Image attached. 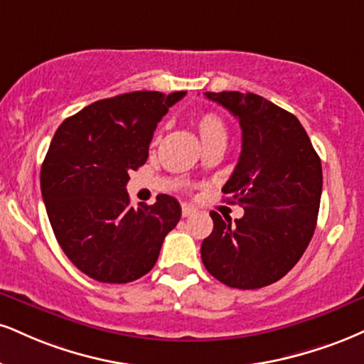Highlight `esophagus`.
Wrapping results in <instances>:
<instances>
[{
	"label": "esophagus",
	"instance_id": "34e87169",
	"mask_svg": "<svg viewBox=\"0 0 364 364\" xmlns=\"http://www.w3.org/2000/svg\"><path fill=\"white\" fill-rule=\"evenodd\" d=\"M198 212V210H196L195 207H191V205H183L181 207V215L185 217V218H188V217H191V215H195V213Z\"/></svg>",
	"mask_w": 364,
	"mask_h": 364
}]
</instances>
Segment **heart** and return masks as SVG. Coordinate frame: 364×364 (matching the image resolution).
Masks as SVG:
<instances>
[{
    "mask_svg": "<svg viewBox=\"0 0 364 364\" xmlns=\"http://www.w3.org/2000/svg\"><path fill=\"white\" fill-rule=\"evenodd\" d=\"M195 125L205 149L212 146H225L227 137H229V130H227L224 118L218 117L217 113H201V115L196 117Z\"/></svg>",
    "mask_w": 364,
    "mask_h": 364,
    "instance_id": "heart-1",
    "label": "heart"
}]
</instances>
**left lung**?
Returning <instances> with one entry per match:
<instances>
[{
    "instance_id": "left-lung-1",
    "label": "left lung",
    "mask_w": 364,
    "mask_h": 364,
    "mask_svg": "<svg viewBox=\"0 0 364 364\" xmlns=\"http://www.w3.org/2000/svg\"><path fill=\"white\" fill-rule=\"evenodd\" d=\"M242 129V151L222 188L244 208L230 220L210 212L213 230L201 261L230 288L256 290L282 279L299 262L317 225L322 166L299 118L259 95L205 93Z\"/></svg>"
}]
</instances>
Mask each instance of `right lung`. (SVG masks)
Masks as SVG:
<instances>
[{"label": "right lung", "mask_w": 364, "mask_h": 364, "mask_svg": "<svg viewBox=\"0 0 364 364\" xmlns=\"http://www.w3.org/2000/svg\"><path fill=\"white\" fill-rule=\"evenodd\" d=\"M186 93L132 91L87 105L52 139L41 188L52 230L77 269L102 283L149 273L181 217L178 200L130 205V171L146 164L159 120Z\"/></svg>", "instance_id": "right-lung-1"}]
</instances>
